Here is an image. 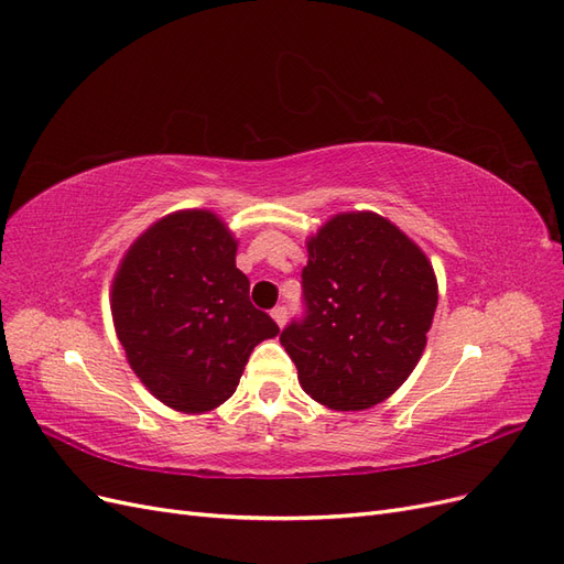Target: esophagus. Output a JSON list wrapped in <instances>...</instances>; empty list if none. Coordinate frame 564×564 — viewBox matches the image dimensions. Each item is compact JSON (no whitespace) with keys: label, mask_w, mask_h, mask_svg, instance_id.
Masks as SVG:
<instances>
[{"label":"esophagus","mask_w":564,"mask_h":564,"mask_svg":"<svg viewBox=\"0 0 564 564\" xmlns=\"http://www.w3.org/2000/svg\"><path fill=\"white\" fill-rule=\"evenodd\" d=\"M270 315H272V319H275L278 327H284V324H286V308H284V305H278V308H272Z\"/></svg>","instance_id":"esophagus-1"}]
</instances>
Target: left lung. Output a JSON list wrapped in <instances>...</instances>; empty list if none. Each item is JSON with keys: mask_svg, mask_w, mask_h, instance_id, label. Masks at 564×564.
Masks as SVG:
<instances>
[{"mask_svg": "<svg viewBox=\"0 0 564 564\" xmlns=\"http://www.w3.org/2000/svg\"><path fill=\"white\" fill-rule=\"evenodd\" d=\"M305 247L308 311L280 340L315 402L362 412L388 400L421 360L437 308L433 265L373 212L332 216Z\"/></svg>", "mask_w": 564, "mask_h": 564, "instance_id": "8db88e82", "label": "left lung"}]
</instances>
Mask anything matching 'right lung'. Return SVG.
<instances>
[{"label":"right lung","mask_w":564,"mask_h":564,"mask_svg":"<svg viewBox=\"0 0 564 564\" xmlns=\"http://www.w3.org/2000/svg\"><path fill=\"white\" fill-rule=\"evenodd\" d=\"M237 240L209 209L152 224L119 263L110 311L141 383L166 406L204 414L240 383L251 350L280 327L249 301Z\"/></svg>","instance_id":"1"}]
</instances>
